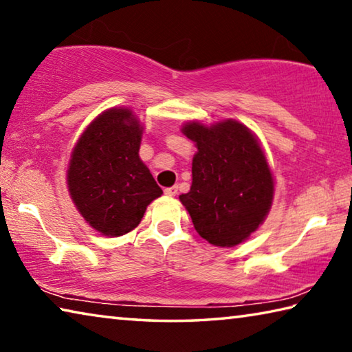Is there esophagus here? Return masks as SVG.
<instances>
[{
	"instance_id": "1",
	"label": "esophagus",
	"mask_w": 352,
	"mask_h": 352,
	"mask_svg": "<svg viewBox=\"0 0 352 352\" xmlns=\"http://www.w3.org/2000/svg\"><path fill=\"white\" fill-rule=\"evenodd\" d=\"M177 190H178L177 186H170V188H166L164 189V194L169 195V197H174V195L177 194Z\"/></svg>"
}]
</instances>
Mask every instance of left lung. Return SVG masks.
Segmentation results:
<instances>
[{
	"label": "left lung",
	"mask_w": 352,
	"mask_h": 352,
	"mask_svg": "<svg viewBox=\"0 0 352 352\" xmlns=\"http://www.w3.org/2000/svg\"><path fill=\"white\" fill-rule=\"evenodd\" d=\"M182 132L197 146L192 184L180 195L197 233L216 247L239 245L269 214L275 182L252 130L234 119L206 127L186 122Z\"/></svg>",
	"instance_id": "left-lung-1"
}]
</instances>
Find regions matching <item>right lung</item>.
Segmentation results:
<instances>
[{"mask_svg":"<svg viewBox=\"0 0 352 352\" xmlns=\"http://www.w3.org/2000/svg\"><path fill=\"white\" fill-rule=\"evenodd\" d=\"M142 126L126 107L94 119L71 153L67 183L80 216L100 234L118 237L138 226L163 194L141 162Z\"/></svg>","mask_w":352,"mask_h":352,"instance_id":"right-lung-1","label":"right lung"}]
</instances>
